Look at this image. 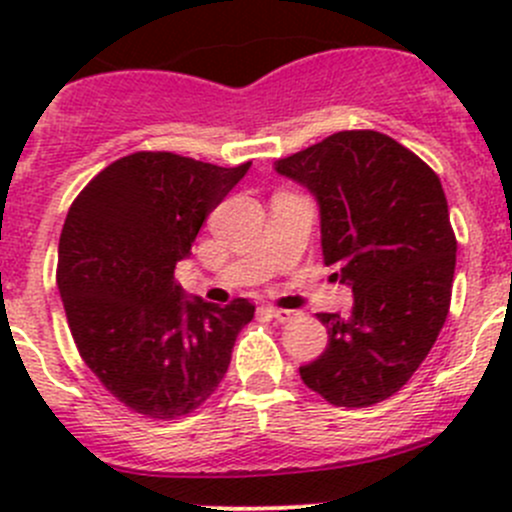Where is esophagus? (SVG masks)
<instances>
[{
	"label": "esophagus",
	"mask_w": 512,
	"mask_h": 512,
	"mask_svg": "<svg viewBox=\"0 0 512 512\" xmlns=\"http://www.w3.org/2000/svg\"><path fill=\"white\" fill-rule=\"evenodd\" d=\"M267 314H270L272 319H277V322H292V319H297V312H289V309H280V307H267Z\"/></svg>",
	"instance_id": "34e87169"
}]
</instances>
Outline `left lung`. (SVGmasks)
Segmentation results:
<instances>
[{"label": "left lung", "instance_id": "left-lung-1", "mask_svg": "<svg viewBox=\"0 0 512 512\" xmlns=\"http://www.w3.org/2000/svg\"><path fill=\"white\" fill-rule=\"evenodd\" d=\"M322 215L324 265L352 285V317L317 314L329 344L299 376L324 401L364 409L394 396L448 317L456 232L438 175L379 131H339L277 160Z\"/></svg>", "mask_w": 512, "mask_h": 512}]
</instances>
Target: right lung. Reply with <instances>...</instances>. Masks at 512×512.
<instances>
[{
	"label": "right lung",
	"instance_id": "add662e5",
	"mask_svg": "<svg viewBox=\"0 0 512 512\" xmlns=\"http://www.w3.org/2000/svg\"><path fill=\"white\" fill-rule=\"evenodd\" d=\"M168 151L113 160L76 195L56 285L81 359L123 406L153 421L193 414L223 381L255 304L185 299L175 265L250 170Z\"/></svg>",
	"mask_w": 512,
	"mask_h": 512
}]
</instances>
